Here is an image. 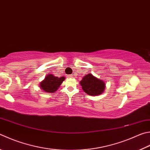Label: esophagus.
Listing matches in <instances>:
<instances>
[{
  "label": "esophagus",
  "instance_id": "34e87169",
  "mask_svg": "<svg viewBox=\"0 0 150 150\" xmlns=\"http://www.w3.org/2000/svg\"><path fill=\"white\" fill-rule=\"evenodd\" d=\"M67 77H69V78H72L73 77V75H69L67 76Z\"/></svg>",
  "mask_w": 150,
  "mask_h": 150
}]
</instances>
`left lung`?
<instances>
[{"instance_id": "8db88e82", "label": "left lung", "mask_w": 150, "mask_h": 150, "mask_svg": "<svg viewBox=\"0 0 150 150\" xmlns=\"http://www.w3.org/2000/svg\"><path fill=\"white\" fill-rule=\"evenodd\" d=\"M84 92L91 96H98L102 94L105 88V84L100 79L95 77L91 73L84 76L80 81Z\"/></svg>"}]
</instances>
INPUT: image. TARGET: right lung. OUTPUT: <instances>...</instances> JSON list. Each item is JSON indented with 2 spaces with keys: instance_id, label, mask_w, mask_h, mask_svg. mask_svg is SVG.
I'll use <instances>...</instances> for the list:
<instances>
[{
  "instance_id": "1",
  "label": "right lung",
  "mask_w": 150,
  "mask_h": 150,
  "mask_svg": "<svg viewBox=\"0 0 150 150\" xmlns=\"http://www.w3.org/2000/svg\"><path fill=\"white\" fill-rule=\"evenodd\" d=\"M66 79L64 77H55L52 74H48L45 79L40 83V87L43 91L53 93L59 88V86Z\"/></svg>"
}]
</instances>
